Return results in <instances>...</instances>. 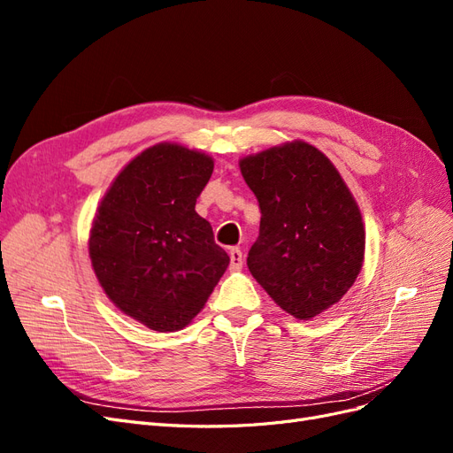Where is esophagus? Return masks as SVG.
<instances>
[{
	"instance_id": "esophagus-1",
	"label": "esophagus",
	"mask_w": 453,
	"mask_h": 453,
	"mask_svg": "<svg viewBox=\"0 0 453 453\" xmlns=\"http://www.w3.org/2000/svg\"><path fill=\"white\" fill-rule=\"evenodd\" d=\"M228 255H230V270L232 272H238V270H242V266H243V255H242V251L238 250V248H232L230 251H228Z\"/></svg>"
}]
</instances>
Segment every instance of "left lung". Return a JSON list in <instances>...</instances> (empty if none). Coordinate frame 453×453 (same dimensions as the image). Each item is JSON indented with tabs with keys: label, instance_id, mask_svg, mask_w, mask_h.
I'll return each instance as SVG.
<instances>
[{
	"label": "left lung",
	"instance_id": "8db88e82",
	"mask_svg": "<svg viewBox=\"0 0 453 453\" xmlns=\"http://www.w3.org/2000/svg\"><path fill=\"white\" fill-rule=\"evenodd\" d=\"M260 208L248 266L281 310L311 319L348 293L365 257L361 211L321 150L304 142L240 162Z\"/></svg>",
	"mask_w": 453,
	"mask_h": 453
}]
</instances>
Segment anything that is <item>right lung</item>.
<instances>
[{
  "label": "right lung",
  "mask_w": 453,
  "mask_h": 453,
  "mask_svg": "<svg viewBox=\"0 0 453 453\" xmlns=\"http://www.w3.org/2000/svg\"><path fill=\"white\" fill-rule=\"evenodd\" d=\"M211 173L208 155L158 143L117 175L96 213V278L117 308L153 331L188 325L230 263L195 211Z\"/></svg>",
  "instance_id": "obj_1"
}]
</instances>
